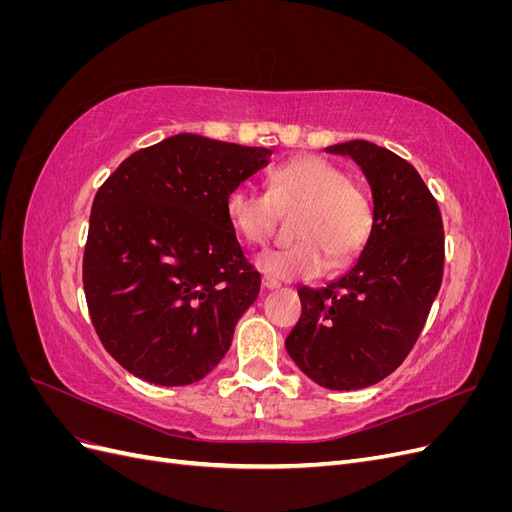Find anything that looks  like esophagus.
Returning <instances> with one entry per match:
<instances>
[{"instance_id":"obj_1","label":"esophagus","mask_w":512,"mask_h":512,"mask_svg":"<svg viewBox=\"0 0 512 512\" xmlns=\"http://www.w3.org/2000/svg\"><path fill=\"white\" fill-rule=\"evenodd\" d=\"M282 284L277 282V280H273V277H262V288H267V290H275V288H280Z\"/></svg>"}]
</instances>
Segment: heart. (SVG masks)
<instances>
[{
  "label": "heart",
  "instance_id": "1",
  "mask_svg": "<svg viewBox=\"0 0 512 512\" xmlns=\"http://www.w3.org/2000/svg\"><path fill=\"white\" fill-rule=\"evenodd\" d=\"M292 235L297 241L267 250L256 258L262 273L277 280H309L333 267H344L359 254L374 230L369 194L346 170L318 156H301L271 170L267 194L252 188L230 190L226 213L247 243H265L280 211L297 209Z\"/></svg>",
  "mask_w": 512,
  "mask_h": 512
}]
</instances>
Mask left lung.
Instances as JSON below:
<instances>
[{
  "instance_id": "left-lung-1",
  "label": "left lung",
  "mask_w": 512,
  "mask_h": 512,
  "mask_svg": "<svg viewBox=\"0 0 512 512\" xmlns=\"http://www.w3.org/2000/svg\"><path fill=\"white\" fill-rule=\"evenodd\" d=\"M361 166L374 230L359 260L324 288H299L303 314L286 337L290 359L331 391L384 380L421 335L444 271V226L416 168L367 141L327 147Z\"/></svg>"
}]
</instances>
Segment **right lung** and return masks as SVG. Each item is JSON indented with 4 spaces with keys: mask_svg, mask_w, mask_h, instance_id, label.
<instances>
[{
    "mask_svg": "<svg viewBox=\"0 0 512 512\" xmlns=\"http://www.w3.org/2000/svg\"><path fill=\"white\" fill-rule=\"evenodd\" d=\"M271 153L183 132L132 153L102 183L83 286L102 346L136 378L183 386L224 359L260 292L226 198Z\"/></svg>",
    "mask_w": 512,
    "mask_h": 512,
    "instance_id": "add662e5",
    "label": "right lung"
}]
</instances>
